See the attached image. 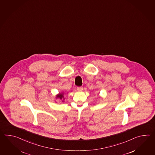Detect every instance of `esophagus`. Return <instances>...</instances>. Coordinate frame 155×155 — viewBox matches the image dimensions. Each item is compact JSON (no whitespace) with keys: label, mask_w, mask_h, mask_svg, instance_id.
I'll use <instances>...</instances> for the list:
<instances>
[{"label":"esophagus","mask_w":155,"mask_h":155,"mask_svg":"<svg viewBox=\"0 0 155 155\" xmlns=\"http://www.w3.org/2000/svg\"><path fill=\"white\" fill-rule=\"evenodd\" d=\"M77 90H78L79 91H81L82 90H83V87H82V86L78 87H77Z\"/></svg>","instance_id":"obj_1"}]
</instances>
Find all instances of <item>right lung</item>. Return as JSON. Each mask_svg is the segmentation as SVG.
Instances as JSON below:
<instances>
[{
  "mask_svg": "<svg viewBox=\"0 0 155 155\" xmlns=\"http://www.w3.org/2000/svg\"><path fill=\"white\" fill-rule=\"evenodd\" d=\"M56 97H57V98H59V99H61V100L63 99V102L64 101V100L63 94H60L59 95H58L56 96Z\"/></svg>",
  "mask_w": 155,
  "mask_h": 155,
  "instance_id": "add662e5",
  "label": "right lung"
}]
</instances>
